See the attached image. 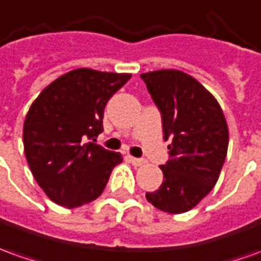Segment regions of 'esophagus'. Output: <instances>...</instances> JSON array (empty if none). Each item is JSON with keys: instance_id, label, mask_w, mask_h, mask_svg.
<instances>
[{"instance_id": "1", "label": "esophagus", "mask_w": 261, "mask_h": 261, "mask_svg": "<svg viewBox=\"0 0 261 261\" xmlns=\"http://www.w3.org/2000/svg\"><path fill=\"white\" fill-rule=\"evenodd\" d=\"M127 159H129V162H130L132 165H135V166H142V165H145V163H146V161H145V159H141V158L127 156Z\"/></svg>"}]
</instances>
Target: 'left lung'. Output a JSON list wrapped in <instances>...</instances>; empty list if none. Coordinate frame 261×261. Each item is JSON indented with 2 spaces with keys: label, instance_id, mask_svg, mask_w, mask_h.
<instances>
[{
  "label": "left lung",
  "instance_id": "1",
  "mask_svg": "<svg viewBox=\"0 0 261 261\" xmlns=\"http://www.w3.org/2000/svg\"><path fill=\"white\" fill-rule=\"evenodd\" d=\"M170 139L163 183L146 199L156 209L185 213L215 188L229 146V129L215 96L193 76L176 69L142 73Z\"/></svg>",
  "mask_w": 261,
  "mask_h": 261
}]
</instances>
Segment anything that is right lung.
<instances>
[{
	"mask_svg": "<svg viewBox=\"0 0 261 261\" xmlns=\"http://www.w3.org/2000/svg\"><path fill=\"white\" fill-rule=\"evenodd\" d=\"M129 79L130 73L79 68L55 79L34 100L25 116L24 150L52 202L73 209L102 195L122 154L93 142L103 130L108 100Z\"/></svg>",
	"mask_w": 261,
	"mask_h": 261,
	"instance_id": "1",
	"label": "right lung"
}]
</instances>
